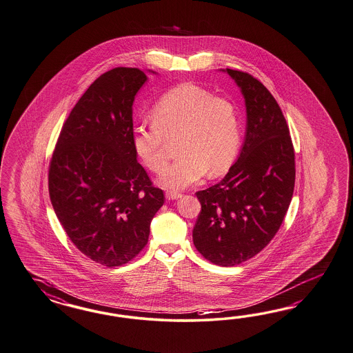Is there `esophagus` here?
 Masks as SVG:
<instances>
[{
  "label": "esophagus",
  "mask_w": 353,
  "mask_h": 353,
  "mask_svg": "<svg viewBox=\"0 0 353 353\" xmlns=\"http://www.w3.org/2000/svg\"><path fill=\"white\" fill-rule=\"evenodd\" d=\"M181 192H177V191H167V192H165V198H167L168 201H176V199H179V198H181Z\"/></svg>",
  "instance_id": "obj_1"
}]
</instances>
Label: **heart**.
<instances>
[{"label": "heart", "mask_w": 353, "mask_h": 353, "mask_svg": "<svg viewBox=\"0 0 353 353\" xmlns=\"http://www.w3.org/2000/svg\"><path fill=\"white\" fill-rule=\"evenodd\" d=\"M152 125L139 124L132 146L140 161L154 173L168 165V143H176L180 158L162 177V183L182 189L208 172L217 177L231 167L241 143L238 110L228 99L204 87L182 83L163 94L152 109Z\"/></svg>", "instance_id": "b5f03b06"}]
</instances>
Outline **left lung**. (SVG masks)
Segmentation results:
<instances>
[{
  "instance_id": "left-lung-1",
  "label": "left lung",
  "mask_w": 353,
  "mask_h": 353,
  "mask_svg": "<svg viewBox=\"0 0 353 353\" xmlns=\"http://www.w3.org/2000/svg\"><path fill=\"white\" fill-rule=\"evenodd\" d=\"M225 72L245 99V140L223 180L196 192L201 210L192 241L205 259L230 267L254 257L276 235L293 196L296 162L275 97L252 74Z\"/></svg>"
}]
</instances>
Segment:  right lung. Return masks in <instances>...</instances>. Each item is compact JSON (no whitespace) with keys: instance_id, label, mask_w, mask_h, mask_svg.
<instances>
[{"instance_id":"1","label":"right lung","mask_w":353,"mask_h":353,"mask_svg":"<svg viewBox=\"0 0 353 353\" xmlns=\"http://www.w3.org/2000/svg\"><path fill=\"white\" fill-rule=\"evenodd\" d=\"M137 68L99 77L72 109L48 167V191L68 238L103 266H122L148 244L164 203L132 146V104L146 82Z\"/></svg>"}]
</instances>
